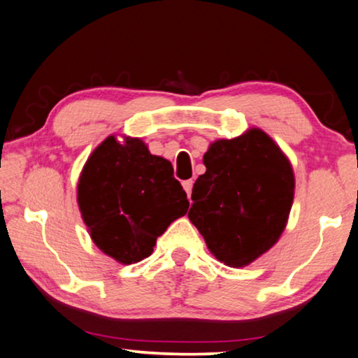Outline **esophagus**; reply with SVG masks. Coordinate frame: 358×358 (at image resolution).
Masks as SVG:
<instances>
[{
  "instance_id": "1",
  "label": "esophagus",
  "mask_w": 358,
  "mask_h": 358,
  "mask_svg": "<svg viewBox=\"0 0 358 358\" xmlns=\"http://www.w3.org/2000/svg\"><path fill=\"white\" fill-rule=\"evenodd\" d=\"M182 187H184V190L187 192V195H189V198H190V195H192V187H193V180H192V179L184 180Z\"/></svg>"
}]
</instances>
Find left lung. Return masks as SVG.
Listing matches in <instances>:
<instances>
[{
    "label": "left lung",
    "mask_w": 358,
    "mask_h": 358,
    "mask_svg": "<svg viewBox=\"0 0 358 358\" xmlns=\"http://www.w3.org/2000/svg\"><path fill=\"white\" fill-rule=\"evenodd\" d=\"M203 163L189 219L215 259L248 266L285 230L295 195L292 163L260 128L210 143Z\"/></svg>",
    "instance_id": "obj_1"
}]
</instances>
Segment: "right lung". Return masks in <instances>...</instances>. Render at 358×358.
<instances>
[{
    "label": "right lung",
    "instance_id": "right-lung-1",
    "mask_svg": "<svg viewBox=\"0 0 358 358\" xmlns=\"http://www.w3.org/2000/svg\"><path fill=\"white\" fill-rule=\"evenodd\" d=\"M78 204L96 248L131 265L148 259L190 203L166 158L152 155L143 139L110 134L82 168Z\"/></svg>",
    "mask_w": 358,
    "mask_h": 358
}]
</instances>
